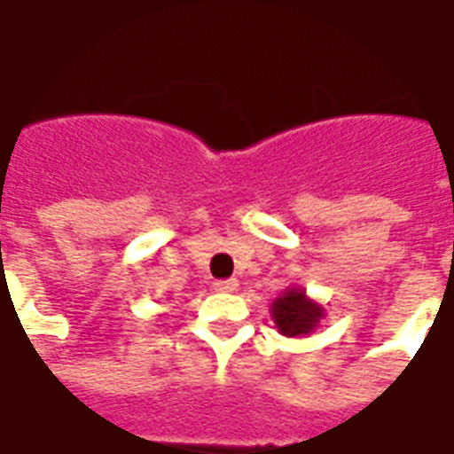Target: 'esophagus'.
Returning <instances> with one entry per match:
<instances>
[{
	"label": "esophagus",
	"instance_id": "1",
	"mask_svg": "<svg viewBox=\"0 0 454 454\" xmlns=\"http://www.w3.org/2000/svg\"><path fill=\"white\" fill-rule=\"evenodd\" d=\"M213 287L217 290V293H234V290L239 287V280H237V278H230V280H217Z\"/></svg>",
	"mask_w": 454,
	"mask_h": 454
}]
</instances>
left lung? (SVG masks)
Listing matches in <instances>:
<instances>
[{
    "label": "left lung",
    "mask_w": 454,
    "mask_h": 454,
    "mask_svg": "<svg viewBox=\"0 0 454 454\" xmlns=\"http://www.w3.org/2000/svg\"><path fill=\"white\" fill-rule=\"evenodd\" d=\"M270 317L278 333L287 339H300V336H309L326 314L322 304L307 297L302 287H287L283 290V295H278L270 302Z\"/></svg>",
    "instance_id": "8db88e82"
}]
</instances>
